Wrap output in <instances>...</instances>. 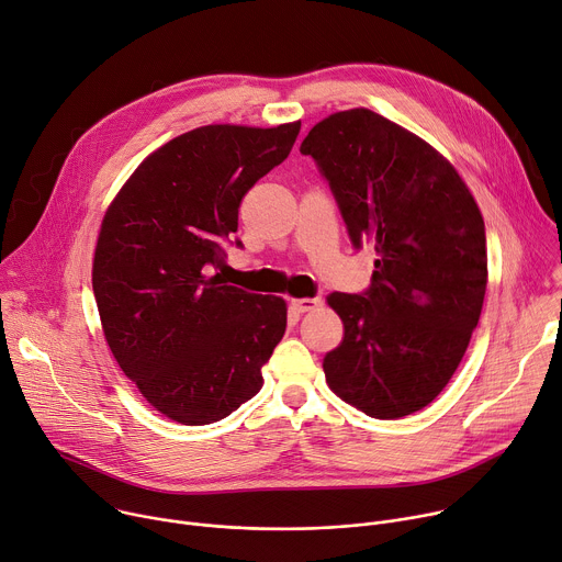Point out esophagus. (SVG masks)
<instances>
[{"instance_id":"1","label":"esophagus","mask_w":562,"mask_h":562,"mask_svg":"<svg viewBox=\"0 0 562 562\" xmlns=\"http://www.w3.org/2000/svg\"><path fill=\"white\" fill-rule=\"evenodd\" d=\"M323 304L321 297H291L289 300V307L295 312V314H307V312H314L318 310Z\"/></svg>"}]
</instances>
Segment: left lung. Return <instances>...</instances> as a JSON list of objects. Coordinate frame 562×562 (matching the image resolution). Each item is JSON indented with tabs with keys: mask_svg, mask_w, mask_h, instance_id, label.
<instances>
[{
	"mask_svg": "<svg viewBox=\"0 0 562 562\" xmlns=\"http://www.w3.org/2000/svg\"><path fill=\"white\" fill-rule=\"evenodd\" d=\"M300 151L327 177L353 246L376 252L363 295H327L345 329L323 359L327 385L370 417L413 415L448 385L482 314L477 201L441 151L366 108L329 114Z\"/></svg>",
	"mask_w": 562,
	"mask_h": 562,
	"instance_id": "1",
	"label": "left lung"
}]
</instances>
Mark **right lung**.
Wrapping results in <instances>:
<instances>
[{
    "label": "right lung",
    "instance_id": "right-lung-1",
    "mask_svg": "<svg viewBox=\"0 0 562 562\" xmlns=\"http://www.w3.org/2000/svg\"><path fill=\"white\" fill-rule=\"evenodd\" d=\"M300 121L203 125L147 155L100 224L91 284L125 376L164 417L206 426L260 392L286 302L209 276L244 194L280 166ZM239 244V241H237Z\"/></svg>",
    "mask_w": 562,
    "mask_h": 562
}]
</instances>
